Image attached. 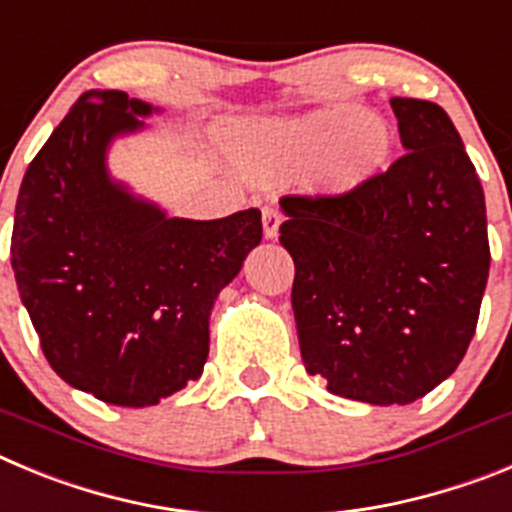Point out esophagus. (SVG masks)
<instances>
[{
    "mask_svg": "<svg viewBox=\"0 0 512 512\" xmlns=\"http://www.w3.org/2000/svg\"><path fill=\"white\" fill-rule=\"evenodd\" d=\"M280 222H283V214H280L278 206H265L262 209V234H265V239L278 237Z\"/></svg>",
    "mask_w": 512,
    "mask_h": 512,
    "instance_id": "obj_1",
    "label": "esophagus"
}]
</instances>
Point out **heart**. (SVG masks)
Wrapping results in <instances>:
<instances>
[{"label": "heart", "mask_w": 512, "mask_h": 512, "mask_svg": "<svg viewBox=\"0 0 512 512\" xmlns=\"http://www.w3.org/2000/svg\"><path fill=\"white\" fill-rule=\"evenodd\" d=\"M393 132L362 107H331L285 122L257 124L234 150L237 168L252 178L311 170L319 191L352 193L385 168Z\"/></svg>", "instance_id": "b5f03b06"}]
</instances>
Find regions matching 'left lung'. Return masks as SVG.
I'll use <instances>...</instances> for the list:
<instances>
[{
  "instance_id": "obj_1",
  "label": "left lung",
  "mask_w": 512,
  "mask_h": 512,
  "mask_svg": "<svg viewBox=\"0 0 512 512\" xmlns=\"http://www.w3.org/2000/svg\"><path fill=\"white\" fill-rule=\"evenodd\" d=\"M403 158L344 196H285L303 365L370 405L423 398L457 370L490 273L480 178L449 114L390 99Z\"/></svg>"
}]
</instances>
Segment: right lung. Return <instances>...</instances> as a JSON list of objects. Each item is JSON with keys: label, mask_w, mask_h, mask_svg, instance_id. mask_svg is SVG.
<instances>
[{"label": "right lung", "mask_w": 512, "mask_h": 512, "mask_svg": "<svg viewBox=\"0 0 512 512\" xmlns=\"http://www.w3.org/2000/svg\"><path fill=\"white\" fill-rule=\"evenodd\" d=\"M160 109L86 91L22 178L12 270L45 359L76 390L145 408L199 380L216 298L262 239L257 209L168 216L109 173Z\"/></svg>", "instance_id": "add662e5"}]
</instances>
